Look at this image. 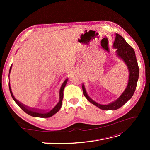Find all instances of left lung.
Masks as SVG:
<instances>
[{
  "label": "left lung",
  "instance_id": "1",
  "mask_svg": "<svg viewBox=\"0 0 150 150\" xmlns=\"http://www.w3.org/2000/svg\"><path fill=\"white\" fill-rule=\"evenodd\" d=\"M113 46L115 48L117 49L116 52L117 55L125 62L129 71L128 84L123 93L117 100L113 103L107 105H102L97 103L96 102L90 98L86 93L84 85H82L83 93L88 101L103 110H115L122 106L124 104H126V102H128L132 98L134 93L139 79V68L137 60L136 59L135 51L133 47L127 43L122 36L117 33L116 34Z\"/></svg>",
  "mask_w": 150,
  "mask_h": 150
}]
</instances>
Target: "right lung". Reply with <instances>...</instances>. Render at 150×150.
<instances>
[{"instance_id":"add662e5","label":"right lung","mask_w":150,"mask_h":150,"mask_svg":"<svg viewBox=\"0 0 150 150\" xmlns=\"http://www.w3.org/2000/svg\"><path fill=\"white\" fill-rule=\"evenodd\" d=\"M11 66H12V65L10 67V69H9V73H10V71H11ZM67 81H68V79H66L65 81L63 82L61 88H60V99H59V103L57 104L55 106H54L53 108H52V110H50L49 111H44V110L42 111V110H35V109H33V108H31L30 107H28L26 106H25L24 104H22L21 102H19L18 100H17L14 97L13 95V93H12V91H11V90L9 83V91H10L11 95V97L13 98V99L15 100V103L18 104V106L20 107L21 109L24 111V112H26L28 115H30L32 116V117H35L47 118V117H52V115H53L54 114H55L57 112V111H58L60 109V108H61L62 101V98H63V91H64V87L66 86V84L67 83Z\"/></svg>"}]
</instances>
